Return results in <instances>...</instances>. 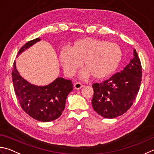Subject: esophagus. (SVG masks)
I'll return each mask as SVG.
<instances>
[{
  "label": "esophagus",
  "instance_id": "1",
  "mask_svg": "<svg viewBox=\"0 0 154 154\" xmlns=\"http://www.w3.org/2000/svg\"><path fill=\"white\" fill-rule=\"evenodd\" d=\"M82 87H83V85L81 83L77 82V83H75L74 84V88H75V89H80Z\"/></svg>",
  "mask_w": 154,
  "mask_h": 154
}]
</instances>
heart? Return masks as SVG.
<instances>
[{
    "label": "heart",
    "mask_w": 154,
    "mask_h": 154,
    "mask_svg": "<svg viewBox=\"0 0 154 154\" xmlns=\"http://www.w3.org/2000/svg\"><path fill=\"white\" fill-rule=\"evenodd\" d=\"M123 57L120 45L113 42L91 37L75 41L71 47H65L59 53V61L69 75L75 73L83 64L87 71L94 79H103L118 67Z\"/></svg>",
    "instance_id": "obj_1"
}]
</instances>
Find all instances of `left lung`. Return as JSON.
<instances>
[{
    "label": "left lung",
    "mask_w": 154,
    "mask_h": 154,
    "mask_svg": "<svg viewBox=\"0 0 154 154\" xmlns=\"http://www.w3.org/2000/svg\"><path fill=\"white\" fill-rule=\"evenodd\" d=\"M134 58L121 72L102 83L93 84V108L99 116L112 119L125 113L134 103L140 88L142 69L135 49Z\"/></svg>",
    "instance_id": "1"
}]
</instances>
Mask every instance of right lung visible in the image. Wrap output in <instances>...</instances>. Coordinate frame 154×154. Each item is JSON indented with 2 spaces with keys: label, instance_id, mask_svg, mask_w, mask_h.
<instances>
[{
  "label": "right lung",
  "instance_id": "obj_1",
  "mask_svg": "<svg viewBox=\"0 0 154 154\" xmlns=\"http://www.w3.org/2000/svg\"><path fill=\"white\" fill-rule=\"evenodd\" d=\"M41 41L39 38L27 42L20 48L18 55ZM12 79L15 94L23 111L33 119L49 122L61 116L65 109L66 99L73 90L71 80L58 77L46 86L32 85L19 75L15 61L12 71Z\"/></svg>",
  "mask_w": 154,
  "mask_h": 154
}]
</instances>
